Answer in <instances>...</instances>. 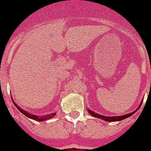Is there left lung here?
<instances>
[{
  "mask_svg": "<svg viewBox=\"0 0 151 151\" xmlns=\"http://www.w3.org/2000/svg\"><path fill=\"white\" fill-rule=\"evenodd\" d=\"M142 100L141 104H140V105H139V106L137 108V110H136L135 111L131 112V113H129V114H124V115H120V116H112V117H109V116H104V115H101V114H97L96 112L92 111H91V110L89 109L88 110V111L91 115H92L93 117L101 119L104 120V121H106V122H115V121H120V120L125 119H127V118L131 116L134 113H135V112L138 111V109H139V107H140L142 105Z\"/></svg>",
  "mask_w": 151,
  "mask_h": 151,
  "instance_id": "8db88e82",
  "label": "left lung"
}]
</instances>
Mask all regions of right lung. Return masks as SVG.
<instances>
[{
  "label": "right lung",
  "mask_w": 151,
  "mask_h": 151,
  "mask_svg": "<svg viewBox=\"0 0 151 151\" xmlns=\"http://www.w3.org/2000/svg\"><path fill=\"white\" fill-rule=\"evenodd\" d=\"M12 102H13V100H12ZM13 104H14V105L17 106V109L19 110L21 113H22V114H24L25 116H27V117L29 118V119L36 120V121H40V122H41V121H45V120L50 119H52V118L54 117V116H55V114H56V113L55 112V113H51V114H46V115H44V116H38V115H36V114H30V113L25 111L24 110H22L21 108H20V106H18L17 105L14 103V102H13Z\"/></svg>",
  "instance_id": "add662e5"
}]
</instances>
